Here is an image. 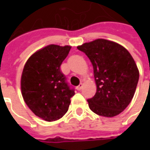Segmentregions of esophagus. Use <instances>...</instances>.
<instances>
[{
  "instance_id": "esophagus-1",
  "label": "esophagus",
  "mask_w": 150,
  "mask_h": 150,
  "mask_svg": "<svg viewBox=\"0 0 150 150\" xmlns=\"http://www.w3.org/2000/svg\"><path fill=\"white\" fill-rule=\"evenodd\" d=\"M82 87H83V84H82V83H80V84L77 86V89L78 90H81Z\"/></svg>"
}]
</instances>
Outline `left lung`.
Segmentation results:
<instances>
[{"label": "left lung", "mask_w": 150, "mask_h": 150, "mask_svg": "<svg viewBox=\"0 0 150 150\" xmlns=\"http://www.w3.org/2000/svg\"><path fill=\"white\" fill-rule=\"evenodd\" d=\"M93 67L96 93L87 100L92 111L112 117L123 111L132 100L139 72L130 53L118 43L97 39L79 46Z\"/></svg>", "instance_id": "left-lung-1"}]
</instances>
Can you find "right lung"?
Wrapping results in <instances>:
<instances>
[{"label": "right lung", "mask_w": 150, "mask_h": 150, "mask_svg": "<svg viewBox=\"0 0 150 150\" xmlns=\"http://www.w3.org/2000/svg\"><path fill=\"white\" fill-rule=\"evenodd\" d=\"M71 46L50 44L32 55L25 64L21 78L24 101L35 115L54 121L67 113L75 95L61 70Z\"/></svg>", "instance_id": "obj_1"}]
</instances>
